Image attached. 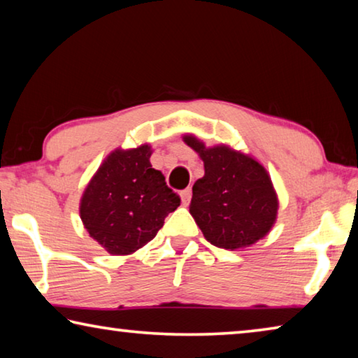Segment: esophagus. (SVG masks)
Segmentation results:
<instances>
[{
  "label": "esophagus",
  "instance_id": "obj_1",
  "mask_svg": "<svg viewBox=\"0 0 358 358\" xmlns=\"http://www.w3.org/2000/svg\"><path fill=\"white\" fill-rule=\"evenodd\" d=\"M180 196H181V202H183V205H187V203H189V201H191L192 192H191L189 187H186V189H183V191L180 192Z\"/></svg>",
  "mask_w": 358,
  "mask_h": 358
}]
</instances>
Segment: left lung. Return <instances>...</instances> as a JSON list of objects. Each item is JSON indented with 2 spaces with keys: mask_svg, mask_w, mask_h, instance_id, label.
Listing matches in <instances>:
<instances>
[{
  "mask_svg": "<svg viewBox=\"0 0 358 358\" xmlns=\"http://www.w3.org/2000/svg\"><path fill=\"white\" fill-rule=\"evenodd\" d=\"M183 142L203 161L205 175L192 186L189 213L211 245L243 250L275 226L278 194L266 169L227 145L205 147L196 136Z\"/></svg>",
  "mask_w": 358,
  "mask_h": 358,
  "instance_id": "1",
  "label": "left lung"
}]
</instances>
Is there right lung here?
<instances>
[{
  "label": "right lung",
  "instance_id": "1",
  "mask_svg": "<svg viewBox=\"0 0 358 358\" xmlns=\"http://www.w3.org/2000/svg\"><path fill=\"white\" fill-rule=\"evenodd\" d=\"M148 143L117 148L85 187L80 220L90 237L112 256H128L156 237L180 196L151 166Z\"/></svg>",
  "mask_w": 358,
  "mask_h": 358
}]
</instances>
